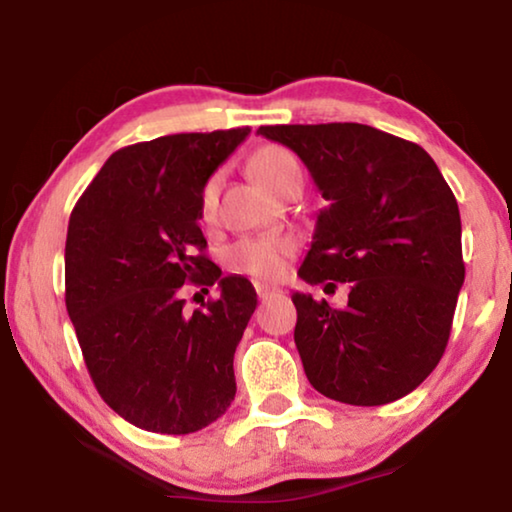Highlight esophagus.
Here are the masks:
<instances>
[{
    "instance_id": "esophagus-1",
    "label": "esophagus",
    "mask_w": 512,
    "mask_h": 512,
    "mask_svg": "<svg viewBox=\"0 0 512 512\" xmlns=\"http://www.w3.org/2000/svg\"><path fill=\"white\" fill-rule=\"evenodd\" d=\"M256 293L258 298H270V296H277V293H282L277 289V286H270V284H256Z\"/></svg>"
}]
</instances>
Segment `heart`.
<instances>
[{
	"mask_svg": "<svg viewBox=\"0 0 512 512\" xmlns=\"http://www.w3.org/2000/svg\"><path fill=\"white\" fill-rule=\"evenodd\" d=\"M249 172L258 184L268 191L282 195V191L291 181L303 179L298 160L282 146H265L256 151L249 160ZM219 202V177H214L202 186L200 212L202 219H212ZM296 244L289 237L279 235H251L237 240L228 249V265L242 275H251L258 279H275L284 272Z\"/></svg>",
	"mask_w": 512,
	"mask_h": 512,
	"instance_id": "1",
	"label": "heart"
}]
</instances>
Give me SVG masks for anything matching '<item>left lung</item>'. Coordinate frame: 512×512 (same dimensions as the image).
Masks as SVG:
<instances>
[{
    "instance_id": "obj_1",
    "label": "left lung",
    "mask_w": 512,
    "mask_h": 512,
    "mask_svg": "<svg viewBox=\"0 0 512 512\" xmlns=\"http://www.w3.org/2000/svg\"><path fill=\"white\" fill-rule=\"evenodd\" d=\"M328 200L298 275L349 284L345 307L293 293L307 380L349 405H384L438 366L464 284L454 193L419 144L361 123L261 125Z\"/></svg>"
}]
</instances>
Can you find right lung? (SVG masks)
<instances>
[{
  "label": "right lung",
  "mask_w": 512,
  "mask_h": 512,
  "mask_svg": "<svg viewBox=\"0 0 512 512\" xmlns=\"http://www.w3.org/2000/svg\"><path fill=\"white\" fill-rule=\"evenodd\" d=\"M251 128L181 132L111 153L69 216L65 303L104 403L144 431L184 436L235 398L233 356L256 310L249 279L205 256L202 186ZM219 283L205 311L180 289Z\"/></svg>",
  "instance_id": "1"
}]
</instances>
